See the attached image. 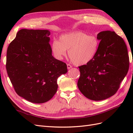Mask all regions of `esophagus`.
I'll use <instances>...</instances> for the list:
<instances>
[{"mask_svg":"<svg viewBox=\"0 0 133 133\" xmlns=\"http://www.w3.org/2000/svg\"><path fill=\"white\" fill-rule=\"evenodd\" d=\"M72 68V66H71V65H70V64H67V68H68V69H70V68Z\"/></svg>","mask_w":133,"mask_h":133,"instance_id":"1","label":"esophagus"}]
</instances>
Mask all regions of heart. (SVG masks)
I'll list each match as a JSON object with an SVG mask.
<instances>
[{
    "instance_id": "heart-1",
    "label": "heart",
    "mask_w": 133,
    "mask_h": 133,
    "mask_svg": "<svg viewBox=\"0 0 133 133\" xmlns=\"http://www.w3.org/2000/svg\"><path fill=\"white\" fill-rule=\"evenodd\" d=\"M99 42L97 37L82 31H74L60 36L59 41L55 40L51 44L54 57L62 59L68 50L71 62L76 65L90 62L98 51Z\"/></svg>"
}]
</instances>
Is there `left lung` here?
<instances>
[{"label": "left lung", "mask_w": 133, "mask_h": 133, "mask_svg": "<svg viewBox=\"0 0 133 133\" xmlns=\"http://www.w3.org/2000/svg\"><path fill=\"white\" fill-rule=\"evenodd\" d=\"M100 41L94 58L79 66L78 87L86 98L103 100L114 95L128 73L129 60L124 40L114 31H103L97 35Z\"/></svg>", "instance_id": "obj_1"}]
</instances>
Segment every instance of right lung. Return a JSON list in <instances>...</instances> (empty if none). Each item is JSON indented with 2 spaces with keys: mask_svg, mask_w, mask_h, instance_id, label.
Segmentation results:
<instances>
[{
  "mask_svg": "<svg viewBox=\"0 0 133 133\" xmlns=\"http://www.w3.org/2000/svg\"><path fill=\"white\" fill-rule=\"evenodd\" d=\"M48 30L23 29L8 48L6 69L17 94L33 103H44L58 89L57 79L66 64L52 55Z\"/></svg>",
  "mask_w": 133,
  "mask_h": 133,
  "instance_id": "1",
  "label": "right lung"
}]
</instances>
